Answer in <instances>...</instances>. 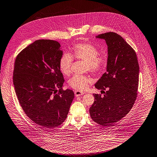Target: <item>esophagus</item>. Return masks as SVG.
I'll use <instances>...</instances> for the list:
<instances>
[{
  "instance_id": "1",
  "label": "esophagus",
  "mask_w": 157,
  "mask_h": 157,
  "mask_svg": "<svg viewBox=\"0 0 157 157\" xmlns=\"http://www.w3.org/2000/svg\"><path fill=\"white\" fill-rule=\"evenodd\" d=\"M84 94V93H83L82 91H75V94L77 97L78 96H81V95H82Z\"/></svg>"
}]
</instances>
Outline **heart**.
<instances>
[{
  "label": "heart",
  "mask_w": 157,
  "mask_h": 157,
  "mask_svg": "<svg viewBox=\"0 0 157 157\" xmlns=\"http://www.w3.org/2000/svg\"><path fill=\"white\" fill-rule=\"evenodd\" d=\"M73 58L83 60L85 70L93 73H98L105 69L108 58L106 54L99 53V49L90 43H78L71 48V53H64L59 61V68L64 76H69L72 71ZM92 82V79L85 75H76L69 81V86L77 91L86 90Z\"/></svg>",
  "instance_id": "1"
}]
</instances>
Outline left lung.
Masks as SVG:
<instances>
[{"mask_svg":"<svg viewBox=\"0 0 157 157\" xmlns=\"http://www.w3.org/2000/svg\"><path fill=\"white\" fill-rule=\"evenodd\" d=\"M96 37L105 39L108 45L107 71L95 84L103 96L93 94L90 113L98 124L113 126L129 113L136 101L139 64L135 50L119 34L109 32Z\"/></svg>","mask_w":157,"mask_h":157,"instance_id":"obj_1","label":"left lung"}]
</instances>
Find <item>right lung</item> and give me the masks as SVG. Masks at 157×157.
<instances>
[{
  "label": "right lung",
  "mask_w": 157,
  "mask_h": 157,
  "mask_svg": "<svg viewBox=\"0 0 157 157\" xmlns=\"http://www.w3.org/2000/svg\"><path fill=\"white\" fill-rule=\"evenodd\" d=\"M60 47L54 40H37L22 50L14 62L13 82L19 102L25 115L44 129L65 121L74 99L73 91L63 89Z\"/></svg>",
  "instance_id": "add662e5"
}]
</instances>
